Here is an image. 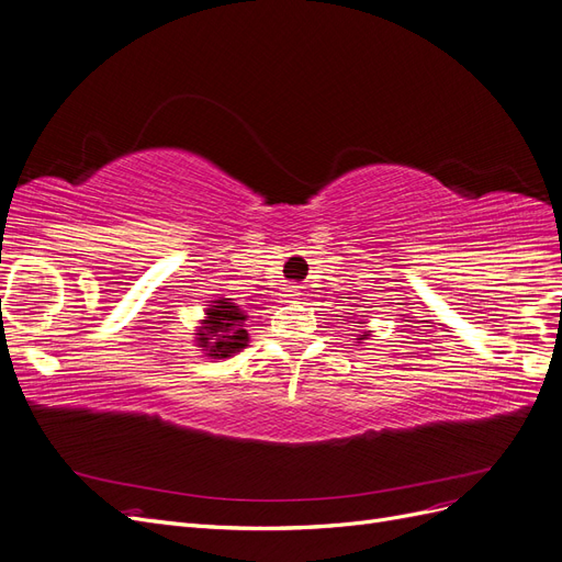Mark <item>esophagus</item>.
Returning a JSON list of instances; mask_svg holds the SVG:
<instances>
[{
  "label": "esophagus",
  "instance_id": "1",
  "mask_svg": "<svg viewBox=\"0 0 562 562\" xmlns=\"http://www.w3.org/2000/svg\"><path fill=\"white\" fill-rule=\"evenodd\" d=\"M297 295V291H295V288H291V291H288V297H295Z\"/></svg>",
  "mask_w": 562,
  "mask_h": 562
}]
</instances>
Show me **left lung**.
<instances>
[{
	"label": "left lung",
	"mask_w": 562,
	"mask_h": 562,
	"mask_svg": "<svg viewBox=\"0 0 562 562\" xmlns=\"http://www.w3.org/2000/svg\"><path fill=\"white\" fill-rule=\"evenodd\" d=\"M359 339H366V335H363V337H359Z\"/></svg>",
	"instance_id": "8db88e82"
}]
</instances>
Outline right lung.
Returning <instances> with one entry per match:
<instances>
[{"label": "right lung", "mask_w": 562, "mask_h": 562, "mask_svg": "<svg viewBox=\"0 0 562 562\" xmlns=\"http://www.w3.org/2000/svg\"><path fill=\"white\" fill-rule=\"evenodd\" d=\"M206 314V321L196 333V342L211 359H227L248 345V330L244 326L246 314L234 302L215 300Z\"/></svg>", "instance_id": "obj_1"}]
</instances>
